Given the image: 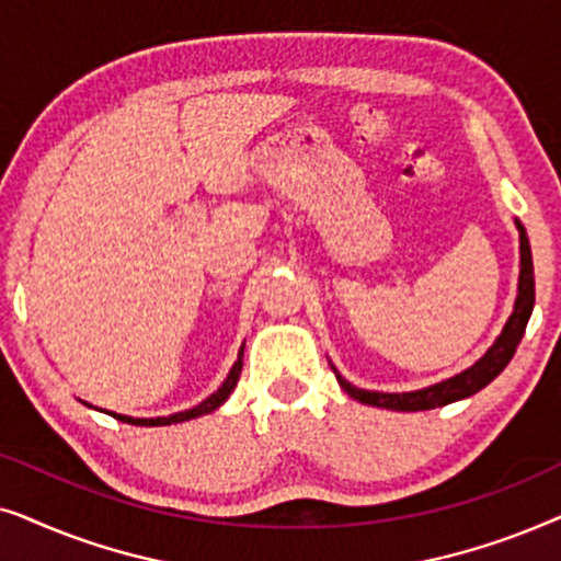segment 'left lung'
<instances>
[{
	"instance_id": "obj_1",
	"label": "left lung",
	"mask_w": 561,
	"mask_h": 561,
	"mask_svg": "<svg viewBox=\"0 0 561 561\" xmlns=\"http://www.w3.org/2000/svg\"><path fill=\"white\" fill-rule=\"evenodd\" d=\"M516 229H518V294H516V304H513V313L505 321L503 332L495 336V342L490 344L485 355H482L478 363L467 367V370L451 375V378L434 382V386L419 388V390H405V393H382V390H365L352 386L350 380H344L336 367L332 365V370L336 375V382H340L344 393L355 401L365 403V405H375V409H390V411H428V409H439V405L462 401V398H470L493 382L497 375L505 370V365L511 363V357L516 355V347L524 340L526 324L531 319L534 311V260H531V244H528V234L520 221L516 219Z\"/></svg>"
}]
</instances>
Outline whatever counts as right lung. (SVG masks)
<instances>
[{"instance_id":"add662e5","label":"right lung","mask_w":561,"mask_h":561,"mask_svg":"<svg viewBox=\"0 0 561 561\" xmlns=\"http://www.w3.org/2000/svg\"><path fill=\"white\" fill-rule=\"evenodd\" d=\"M242 355H244V344L240 347V352H237V363L232 365V370H229L225 382H221V386L214 390L209 398H204L202 403L194 405V409L171 413V416H158V419H135V416H125V413H112V411H106V413H112V416H117L119 421H125V424H135V426H171V424H181V421H191V419L206 416V413L217 411L219 405L225 403L229 396H232V390H234L237 380H240V373H242ZM89 409H94V405H89Z\"/></svg>"}]
</instances>
